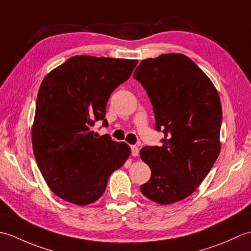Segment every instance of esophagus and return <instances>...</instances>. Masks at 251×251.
<instances>
[{"label": "esophagus", "mask_w": 251, "mask_h": 251, "mask_svg": "<svg viewBox=\"0 0 251 251\" xmlns=\"http://www.w3.org/2000/svg\"><path fill=\"white\" fill-rule=\"evenodd\" d=\"M138 154H139V148L136 146H131V155L138 156Z\"/></svg>", "instance_id": "obj_1"}]
</instances>
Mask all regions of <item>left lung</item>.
<instances>
[{"label":"left lung","mask_w":251,"mask_h":251,"mask_svg":"<svg viewBox=\"0 0 251 251\" xmlns=\"http://www.w3.org/2000/svg\"><path fill=\"white\" fill-rule=\"evenodd\" d=\"M151 100L162 147H145L151 169L141 193L161 205L194 193L219 156L222 108L210 78L188 56L163 54L142 60L134 73Z\"/></svg>","instance_id":"8db88e82"}]
</instances>
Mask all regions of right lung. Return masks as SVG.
Returning <instances> with one entry per match:
<instances>
[{
  "label": "right lung",
  "instance_id": "add662e5",
  "mask_svg": "<svg viewBox=\"0 0 251 251\" xmlns=\"http://www.w3.org/2000/svg\"><path fill=\"white\" fill-rule=\"evenodd\" d=\"M138 60L74 56L44 77L36 98L32 147L47 185L63 201L86 206L100 199L109 177L130 155L125 142L92 130L108 124L112 92L131 75Z\"/></svg>",
  "mask_w": 251,
  "mask_h": 251
}]
</instances>
